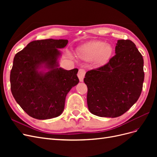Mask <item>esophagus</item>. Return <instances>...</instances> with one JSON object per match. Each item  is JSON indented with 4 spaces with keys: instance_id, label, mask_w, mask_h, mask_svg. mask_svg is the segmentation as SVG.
Wrapping results in <instances>:
<instances>
[{
    "instance_id": "1",
    "label": "esophagus",
    "mask_w": 157,
    "mask_h": 157,
    "mask_svg": "<svg viewBox=\"0 0 157 157\" xmlns=\"http://www.w3.org/2000/svg\"><path fill=\"white\" fill-rule=\"evenodd\" d=\"M85 73H86V71L83 69H80L78 72V77L79 78V80L80 82H83L84 77L85 76Z\"/></svg>"
}]
</instances>
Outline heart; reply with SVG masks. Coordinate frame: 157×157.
<instances>
[{
  "instance_id": "obj_1",
  "label": "heart",
  "mask_w": 157,
  "mask_h": 157,
  "mask_svg": "<svg viewBox=\"0 0 157 157\" xmlns=\"http://www.w3.org/2000/svg\"><path fill=\"white\" fill-rule=\"evenodd\" d=\"M113 53L111 45L106 44L102 41H92L80 46L78 50V55L84 59H96L99 65L105 63Z\"/></svg>"
}]
</instances>
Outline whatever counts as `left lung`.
Listing matches in <instances>:
<instances>
[{"label":"left lung","instance_id":"8db88e82","mask_svg":"<svg viewBox=\"0 0 157 157\" xmlns=\"http://www.w3.org/2000/svg\"><path fill=\"white\" fill-rule=\"evenodd\" d=\"M115 54L105 65L88 71L84 78L88 109L98 117L121 116L142 91L144 59L136 44L130 40H118Z\"/></svg>","mask_w":157,"mask_h":157}]
</instances>
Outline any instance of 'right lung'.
<instances>
[{"mask_svg":"<svg viewBox=\"0 0 157 157\" xmlns=\"http://www.w3.org/2000/svg\"><path fill=\"white\" fill-rule=\"evenodd\" d=\"M67 43L64 39L34 40L14 57L10 72L12 94L23 110L36 119L59 116L66 96L79 82L78 69L58 67V48ZM42 68L48 71H39Z\"/></svg>","mask_w":157,"mask_h":157,"instance_id":"add662e5","label":"right lung"}]
</instances>
